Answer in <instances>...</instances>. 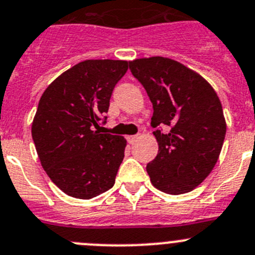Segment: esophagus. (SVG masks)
Masks as SVG:
<instances>
[{"mask_svg":"<svg viewBox=\"0 0 255 255\" xmlns=\"http://www.w3.org/2000/svg\"><path fill=\"white\" fill-rule=\"evenodd\" d=\"M137 138H138V135H128L127 137V141L128 143H134V141H137Z\"/></svg>","mask_w":255,"mask_h":255,"instance_id":"34e87169","label":"esophagus"}]
</instances>
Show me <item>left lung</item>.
I'll return each instance as SVG.
<instances>
[{
  "instance_id": "1",
  "label": "left lung",
  "mask_w": 255,
  "mask_h": 255,
  "mask_svg": "<svg viewBox=\"0 0 255 255\" xmlns=\"http://www.w3.org/2000/svg\"><path fill=\"white\" fill-rule=\"evenodd\" d=\"M129 70L153 106L158 153L146 167L152 185L171 195L191 191L213 171L224 143L218 94L201 75L162 56L129 61Z\"/></svg>"
}]
</instances>
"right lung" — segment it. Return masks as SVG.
I'll return each instance as SVG.
<instances>
[{"instance_id": "right-lung-1", "label": "right lung", "mask_w": 255, "mask_h": 255, "mask_svg": "<svg viewBox=\"0 0 255 255\" xmlns=\"http://www.w3.org/2000/svg\"><path fill=\"white\" fill-rule=\"evenodd\" d=\"M128 61L85 60L56 78L41 95L32 139L41 166L66 195L92 199L112 189L125 157L122 135L101 133L114 87Z\"/></svg>"}]
</instances>
